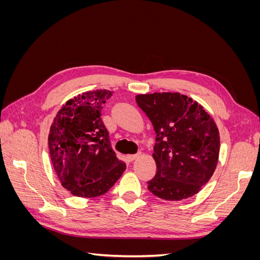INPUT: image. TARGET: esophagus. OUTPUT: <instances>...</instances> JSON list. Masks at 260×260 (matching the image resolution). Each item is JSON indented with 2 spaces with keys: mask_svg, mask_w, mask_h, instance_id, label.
Masks as SVG:
<instances>
[{
  "mask_svg": "<svg viewBox=\"0 0 260 260\" xmlns=\"http://www.w3.org/2000/svg\"><path fill=\"white\" fill-rule=\"evenodd\" d=\"M142 155L141 153H137V154H133V155H129L128 156V158H129V160H135V159H137V158H139V157Z\"/></svg>",
  "mask_w": 260,
  "mask_h": 260,
  "instance_id": "esophagus-1",
  "label": "esophagus"
}]
</instances>
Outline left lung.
Here are the masks:
<instances>
[{"label": "left lung", "mask_w": 260, "mask_h": 260, "mask_svg": "<svg viewBox=\"0 0 260 260\" xmlns=\"http://www.w3.org/2000/svg\"><path fill=\"white\" fill-rule=\"evenodd\" d=\"M137 104L151 120L156 175L147 182L155 196L181 201L198 194L217 167V124L201 104L180 93L139 94Z\"/></svg>", "instance_id": "obj_1"}]
</instances>
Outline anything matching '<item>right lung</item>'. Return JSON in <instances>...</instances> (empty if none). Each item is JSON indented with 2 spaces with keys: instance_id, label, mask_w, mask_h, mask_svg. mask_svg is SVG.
<instances>
[{
  "instance_id": "add662e5",
  "label": "right lung",
  "mask_w": 260,
  "mask_h": 260,
  "mask_svg": "<svg viewBox=\"0 0 260 260\" xmlns=\"http://www.w3.org/2000/svg\"><path fill=\"white\" fill-rule=\"evenodd\" d=\"M112 91L84 92L66 102L49 135L53 168L61 185L79 198L105 194L125 170L111 146L101 112Z\"/></svg>"
}]
</instances>
